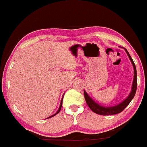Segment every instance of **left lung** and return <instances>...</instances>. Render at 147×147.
<instances>
[{"label":"left lung","instance_id":"1","mask_svg":"<svg viewBox=\"0 0 147 147\" xmlns=\"http://www.w3.org/2000/svg\"><path fill=\"white\" fill-rule=\"evenodd\" d=\"M124 50H125L126 54H127L128 57H129L130 61H131L132 63L133 69H134V77H133V81L132 84V86H131V90L130 92L129 95H128V97L123 100L122 102H120L119 104H116L115 106H105L100 105V104H97V102H95L91 97L88 95V93L86 92V90H84V97H85L86 102L88 106H89V108L90 109V110L93 111L95 113L102 115H115L117 114L121 113L124 110V109L130 104V102H131V100L133 99L135 95H136V90H137V71H136V67L135 65L134 62L131 58V57L130 56L129 52L127 51L126 48H124Z\"/></svg>","mask_w":147,"mask_h":147}]
</instances>
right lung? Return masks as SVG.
Returning a JSON list of instances; mask_svg holds the SVG:
<instances>
[{
    "mask_svg": "<svg viewBox=\"0 0 147 147\" xmlns=\"http://www.w3.org/2000/svg\"><path fill=\"white\" fill-rule=\"evenodd\" d=\"M63 97H62V99H61V104H60V106H59V109H58V111H57V113H55L54 115H51V116H50V117H48V118H50V117H53V116H55V115H56L57 114H58L60 112V110H61V106H62V103H63Z\"/></svg>",
    "mask_w": 147,
    "mask_h": 147,
    "instance_id": "1",
    "label": "right lung"
}]
</instances>
